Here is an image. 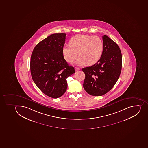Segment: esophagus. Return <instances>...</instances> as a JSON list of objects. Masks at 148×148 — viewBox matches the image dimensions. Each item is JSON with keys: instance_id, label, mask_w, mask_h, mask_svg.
I'll return each mask as SVG.
<instances>
[{"instance_id": "1", "label": "esophagus", "mask_w": 148, "mask_h": 148, "mask_svg": "<svg viewBox=\"0 0 148 148\" xmlns=\"http://www.w3.org/2000/svg\"><path fill=\"white\" fill-rule=\"evenodd\" d=\"M80 69V68H78V67H75V70L76 71H78V70H79Z\"/></svg>"}]
</instances>
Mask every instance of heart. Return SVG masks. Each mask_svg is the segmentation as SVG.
<instances>
[{"label":"heart","instance_id":"heart-1","mask_svg":"<svg viewBox=\"0 0 148 148\" xmlns=\"http://www.w3.org/2000/svg\"><path fill=\"white\" fill-rule=\"evenodd\" d=\"M104 49L102 39L97 36L80 34L72 38L70 44L63 47V56L69 63L73 62L77 56L76 64L82 66L86 63L92 65L98 62L101 57Z\"/></svg>","mask_w":148,"mask_h":148}]
</instances>
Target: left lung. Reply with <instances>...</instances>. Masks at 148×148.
<instances>
[{
  "label": "left lung",
  "mask_w": 148,
  "mask_h": 148,
  "mask_svg": "<svg viewBox=\"0 0 148 148\" xmlns=\"http://www.w3.org/2000/svg\"><path fill=\"white\" fill-rule=\"evenodd\" d=\"M104 49L99 60L82 69L85 78L83 86L92 96H100L111 90L121 73L122 56L119 47L108 36H102Z\"/></svg>",
  "instance_id": "obj_1"
}]
</instances>
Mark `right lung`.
I'll return each mask as SVG.
<instances>
[{"instance_id": "add662e5", "label": "right lung", "mask_w": 148, "mask_h": 148, "mask_svg": "<svg viewBox=\"0 0 148 148\" xmlns=\"http://www.w3.org/2000/svg\"><path fill=\"white\" fill-rule=\"evenodd\" d=\"M66 34L50 35L34 48L30 69L32 80L43 93L51 98H59L67 88L66 78L75 73L74 67L64 58L63 47Z\"/></svg>"}]
</instances>
